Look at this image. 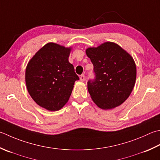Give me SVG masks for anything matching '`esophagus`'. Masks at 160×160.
Segmentation results:
<instances>
[{"instance_id":"34e87169","label":"esophagus","mask_w":160,"mask_h":160,"mask_svg":"<svg viewBox=\"0 0 160 160\" xmlns=\"http://www.w3.org/2000/svg\"><path fill=\"white\" fill-rule=\"evenodd\" d=\"M80 80L82 81V82H84V81L85 80V76H84V75H82V76H80Z\"/></svg>"}]
</instances>
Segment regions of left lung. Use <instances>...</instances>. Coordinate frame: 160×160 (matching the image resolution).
I'll list each match as a JSON object with an SVG mask.
<instances>
[{
	"label": "left lung",
	"mask_w": 160,
	"mask_h": 160,
	"mask_svg": "<svg viewBox=\"0 0 160 160\" xmlns=\"http://www.w3.org/2000/svg\"><path fill=\"white\" fill-rule=\"evenodd\" d=\"M93 65L94 80L87 82L93 102L102 109H114L130 96L137 77L135 62L117 43L107 42L86 49Z\"/></svg>",
	"instance_id": "1"
}]
</instances>
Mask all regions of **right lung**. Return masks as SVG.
<instances>
[{"label": "right lung", "instance_id": "obj_1", "mask_svg": "<svg viewBox=\"0 0 160 160\" xmlns=\"http://www.w3.org/2000/svg\"><path fill=\"white\" fill-rule=\"evenodd\" d=\"M71 47L46 43L28 62L26 69L28 92L37 105L58 111L70 98L74 83L79 80L68 62Z\"/></svg>", "mask_w": 160, "mask_h": 160}]
</instances>
